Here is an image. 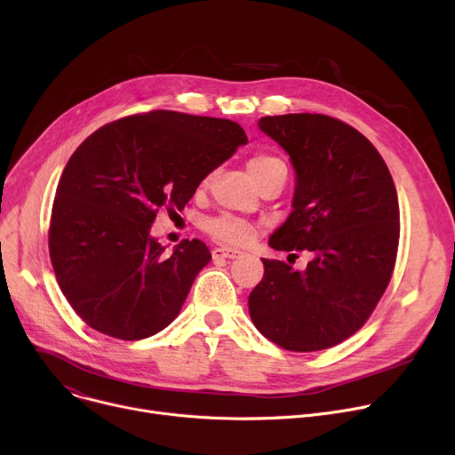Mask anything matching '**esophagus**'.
Segmentation results:
<instances>
[{"mask_svg": "<svg viewBox=\"0 0 455 455\" xmlns=\"http://www.w3.org/2000/svg\"><path fill=\"white\" fill-rule=\"evenodd\" d=\"M241 254V251H237V249H232V247H218V249H214V252H212V256L214 258H227V259H234V258H239Z\"/></svg>", "mask_w": 455, "mask_h": 455, "instance_id": "obj_1", "label": "esophagus"}]
</instances>
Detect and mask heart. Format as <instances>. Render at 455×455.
Returning a JSON list of instances; mask_svg holds the SVG:
<instances>
[{"label": "heart", "mask_w": 455, "mask_h": 455, "mask_svg": "<svg viewBox=\"0 0 455 455\" xmlns=\"http://www.w3.org/2000/svg\"><path fill=\"white\" fill-rule=\"evenodd\" d=\"M278 164H283L282 159H278L275 156L259 154L249 161V172L256 179L258 175L265 173L267 170L275 168ZM204 228L216 239L225 241V243H235V245L247 243V241H251V237L254 235V227L249 221L235 218L232 214H221V216H216L212 220H206Z\"/></svg>", "instance_id": "1"}]
</instances>
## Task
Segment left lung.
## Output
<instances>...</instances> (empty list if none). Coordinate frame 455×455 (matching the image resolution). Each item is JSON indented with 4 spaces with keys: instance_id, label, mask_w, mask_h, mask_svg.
Instances as JSON below:
<instances>
[{
    "instance_id": "obj_1",
    "label": "left lung",
    "mask_w": 455,
    "mask_h": 455,
    "mask_svg": "<svg viewBox=\"0 0 455 455\" xmlns=\"http://www.w3.org/2000/svg\"><path fill=\"white\" fill-rule=\"evenodd\" d=\"M294 168L292 212L268 237L275 251H309L306 270L265 259L249 296L263 337L289 351L337 346L366 323L384 294L399 247V199L375 146L327 115L261 116Z\"/></svg>"
}]
</instances>
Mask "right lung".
<instances>
[{"label":"right lung","instance_id":"right-lung-1","mask_svg":"<svg viewBox=\"0 0 455 455\" xmlns=\"http://www.w3.org/2000/svg\"><path fill=\"white\" fill-rule=\"evenodd\" d=\"M247 142L232 120L161 109L115 120L78 146L56 188L49 254L89 327L140 340L177 318L212 254L199 239L166 252L151 225L163 208L183 210Z\"/></svg>","mask_w":455,"mask_h":455}]
</instances>
